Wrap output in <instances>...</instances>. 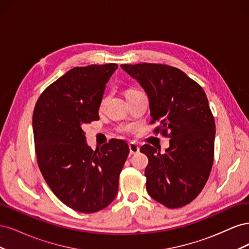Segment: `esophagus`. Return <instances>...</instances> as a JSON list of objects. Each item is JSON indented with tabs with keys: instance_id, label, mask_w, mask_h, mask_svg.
Instances as JSON below:
<instances>
[{
	"instance_id": "1",
	"label": "esophagus",
	"mask_w": 249,
	"mask_h": 249,
	"mask_svg": "<svg viewBox=\"0 0 249 249\" xmlns=\"http://www.w3.org/2000/svg\"><path fill=\"white\" fill-rule=\"evenodd\" d=\"M129 148H130V154L134 155V154H137L139 152V146L136 144V143H130L129 144Z\"/></svg>"
}]
</instances>
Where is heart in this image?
Segmentation results:
<instances>
[{
  "label": "heart",
  "mask_w": 249,
  "mask_h": 249,
  "mask_svg": "<svg viewBox=\"0 0 249 249\" xmlns=\"http://www.w3.org/2000/svg\"><path fill=\"white\" fill-rule=\"evenodd\" d=\"M135 91H136V90H129V91L126 92V94H127V93H132V92H135Z\"/></svg>",
  "instance_id": "heart-1"
}]
</instances>
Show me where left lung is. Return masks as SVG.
<instances>
[{
    "label": "left lung",
    "mask_w": 249,
    "mask_h": 249,
    "mask_svg": "<svg viewBox=\"0 0 249 249\" xmlns=\"http://www.w3.org/2000/svg\"><path fill=\"white\" fill-rule=\"evenodd\" d=\"M144 89L155 132L168 136L169 147L142 145L148 158L144 175L149 196L165 207L191 202L209 178L214 159L215 122L203 89L176 67L164 64H122Z\"/></svg>",
    "instance_id": "1"
}]
</instances>
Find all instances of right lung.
Returning <instances> with one entry per match:
<instances>
[{"instance_id":"add662e5","label":"right lung","mask_w":249,"mask_h":249,"mask_svg":"<svg viewBox=\"0 0 249 249\" xmlns=\"http://www.w3.org/2000/svg\"><path fill=\"white\" fill-rule=\"evenodd\" d=\"M117 64L73 67L40 95L33 112L39 169L56 196L81 213L108 207L130 153L124 140L112 139L95 152L83 127L100 119L105 88Z\"/></svg>"}]
</instances>
